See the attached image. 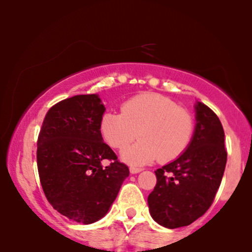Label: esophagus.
Masks as SVG:
<instances>
[{
  "instance_id": "34e87169",
  "label": "esophagus",
  "mask_w": 252,
  "mask_h": 252,
  "mask_svg": "<svg viewBox=\"0 0 252 252\" xmlns=\"http://www.w3.org/2000/svg\"><path fill=\"white\" fill-rule=\"evenodd\" d=\"M129 170H130V173H131V174H136V173H140L142 169L137 168V167H132V166H131V167H130V168H129Z\"/></svg>"
}]
</instances>
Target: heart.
I'll return each mask as SVG.
<instances>
[{"label": "heart", "instance_id": "b5f03b06", "mask_svg": "<svg viewBox=\"0 0 252 252\" xmlns=\"http://www.w3.org/2000/svg\"><path fill=\"white\" fill-rule=\"evenodd\" d=\"M194 129L189 110L153 92L131 97L122 104L121 114L106 111L99 122L100 135L115 149L126 148L138 135L141 140L122 153L123 160L135 166L178 158L189 147Z\"/></svg>", "mask_w": 252, "mask_h": 252}]
</instances>
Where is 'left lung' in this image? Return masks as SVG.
Returning a JSON list of instances; mask_svg holds the SVG:
<instances>
[{
    "label": "left lung",
    "mask_w": 252,
    "mask_h": 252,
    "mask_svg": "<svg viewBox=\"0 0 252 252\" xmlns=\"http://www.w3.org/2000/svg\"><path fill=\"white\" fill-rule=\"evenodd\" d=\"M195 112L189 147L175 161L155 170L156 185L148 195L150 215L167 228L187 226L205 215L226 166L224 129L218 116L201 102Z\"/></svg>",
    "instance_id": "obj_1"
}]
</instances>
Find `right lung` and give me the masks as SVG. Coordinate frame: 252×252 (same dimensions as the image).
<instances>
[{
	"mask_svg": "<svg viewBox=\"0 0 252 252\" xmlns=\"http://www.w3.org/2000/svg\"><path fill=\"white\" fill-rule=\"evenodd\" d=\"M104 111L97 94L66 98L48 110L37 137V172L46 198L58 212L83 224L106 215L129 175L128 166L103 142ZM103 159L110 161L106 167Z\"/></svg>",
	"mask_w": 252,
	"mask_h": 252,
	"instance_id": "1",
	"label": "right lung"
}]
</instances>
